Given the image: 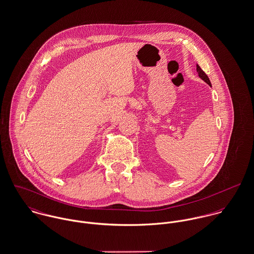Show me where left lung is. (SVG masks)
Returning <instances> with one entry per match:
<instances>
[{"label":"left lung","instance_id":"1","mask_svg":"<svg viewBox=\"0 0 254 254\" xmlns=\"http://www.w3.org/2000/svg\"><path fill=\"white\" fill-rule=\"evenodd\" d=\"M197 71H198V74H199V76L205 81V82H207L208 85H210L211 86V84H210V81H209V78L208 77V75L205 73V71L203 70V69H201L198 65H197Z\"/></svg>","mask_w":254,"mask_h":254}]
</instances>
